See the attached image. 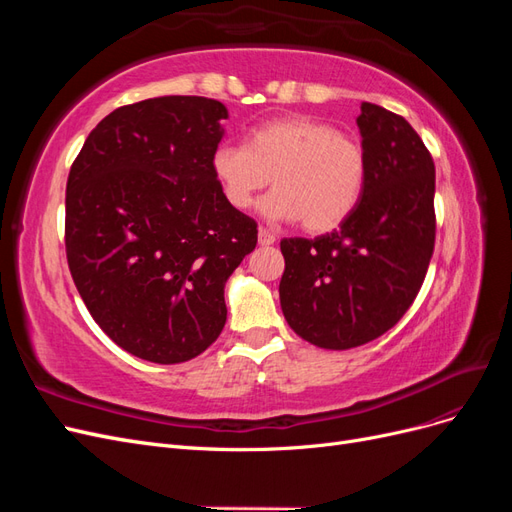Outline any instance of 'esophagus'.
Wrapping results in <instances>:
<instances>
[{"mask_svg":"<svg viewBox=\"0 0 512 512\" xmlns=\"http://www.w3.org/2000/svg\"><path fill=\"white\" fill-rule=\"evenodd\" d=\"M258 243L260 245H273L275 243V235H273V232L265 230V228H260L258 230Z\"/></svg>","mask_w":512,"mask_h":512,"instance_id":"obj_1","label":"esophagus"}]
</instances>
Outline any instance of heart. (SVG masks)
I'll use <instances>...</instances> for the list:
<instances>
[{"instance_id": "heart-1", "label": "heart", "mask_w": 512, "mask_h": 512, "mask_svg": "<svg viewBox=\"0 0 512 512\" xmlns=\"http://www.w3.org/2000/svg\"><path fill=\"white\" fill-rule=\"evenodd\" d=\"M213 177L226 203L247 211L262 200V213L297 222L309 232H329L350 218L365 188L367 158L348 132L309 115L271 119L247 134L245 147L224 143L213 151Z\"/></svg>"}]
</instances>
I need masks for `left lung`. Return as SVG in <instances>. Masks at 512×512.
<instances>
[{"mask_svg": "<svg viewBox=\"0 0 512 512\" xmlns=\"http://www.w3.org/2000/svg\"><path fill=\"white\" fill-rule=\"evenodd\" d=\"M367 177L337 230L282 239L280 303L290 329L327 350H348L399 322L423 286L436 241V166L410 123L361 104Z\"/></svg>", "mask_w": 512, "mask_h": 512, "instance_id": "obj_1", "label": "left lung"}]
</instances>
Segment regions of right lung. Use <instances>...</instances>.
Segmentation results:
<instances>
[{
  "label": "right lung",
  "instance_id": "1",
  "mask_svg": "<svg viewBox=\"0 0 512 512\" xmlns=\"http://www.w3.org/2000/svg\"><path fill=\"white\" fill-rule=\"evenodd\" d=\"M226 106L164 96L121 106L91 130L66 185V256L100 329L160 365L205 352L226 324L224 286L256 241L211 158Z\"/></svg>",
  "mask_w": 512,
  "mask_h": 512
}]
</instances>
